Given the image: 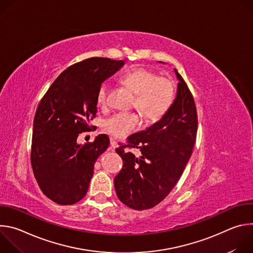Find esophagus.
Returning <instances> with one entry per match:
<instances>
[{
	"instance_id": "34e87169",
	"label": "esophagus",
	"mask_w": 253,
	"mask_h": 253,
	"mask_svg": "<svg viewBox=\"0 0 253 253\" xmlns=\"http://www.w3.org/2000/svg\"><path fill=\"white\" fill-rule=\"evenodd\" d=\"M110 148L111 150H114L116 147H117V142L113 139V138H110Z\"/></svg>"
}]
</instances>
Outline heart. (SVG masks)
Wrapping results in <instances>:
<instances>
[{
	"mask_svg": "<svg viewBox=\"0 0 253 253\" xmlns=\"http://www.w3.org/2000/svg\"><path fill=\"white\" fill-rule=\"evenodd\" d=\"M129 87L136 99L134 107L141 116L149 123L158 121L168 111L174 100V86L166 78L159 77L153 71L145 68H135L127 72L121 79ZM109 84L104 82L97 93V103L104 107L108 102ZM140 126V119L134 113H116L104 121L106 133L116 138L125 137Z\"/></svg>",
	"mask_w": 253,
	"mask_h": 253,
	"instance_id": "1",
	"label": "heart"
}]
</instances>
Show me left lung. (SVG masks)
<instances>
[{
    "label": "left lung",
    "mask_w": 253,
    "mask_h": 253,
    "mask_svg": "<svg viewBox=\"0 0 253 253\" xmlns=\"http://www.w3.org/2000/svg\"><path fill=\"white\" fill-rule=\"evenodd\" d=\"M174 73L179 82L168 111L150 127L128 137L125 146L139 149L141 155L135 158L125 146L116 149L123 168L114 179L115 190L121 202L136 210L152 208L169 194L195 144L198 121L194 100L176 69Z\"/></svg>",
    "instance_id": "left-lung-1"
}]
</instances>
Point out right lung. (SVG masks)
<instances>
[{
  "mask_svg": "<svg viewBox=\"0 0 253 253\" xmlns=\"http://www.w3.org/2000/svg\"><path fill=\"white\" fill-rule=\"evenodd\" d=\"M125 64L124 60L89 58L70 66L53 82L36 111L31 163L43 193L61 205L74 204L87 193L94 164L110 144L100 134L79 144L97 112L101 84Z\"/></svg>",
  "mask_w": 253,
  "mask_h": 253,
  "instance_id": "1",
  "label": "right lung"
}]
</instances>
